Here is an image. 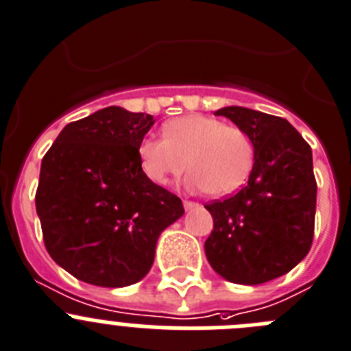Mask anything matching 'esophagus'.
Here are the masks:
<instances>
[{
  "instance_id": "34e87169",
  "label": "esophagus",
  "mask_w": 351,
  "mask_h": 351,
  "mask_svg": "<svg viewBox=\"0 0 351 351\" xmlns=\"http://www.w3.org/2000/svg\"><path fill=\"white\" fill-rule=\"evenodd\" d=\"M197 202H194V201H183V208L186 209V211H189V209H194V208H197Z\"/></svg>"
}]
</instances>
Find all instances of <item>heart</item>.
<instances>
[{
	"instance_id": "obj_1",
	"label": "heart",
	"mask_w": 351,
	"mask_h": 351,
	"mask_svg": "<svg viewBox=\"0 0 351 351\" xmlns=\"http://www.w3.org/2000/svg\"><path fill=\"white\" fill-rule=\"evenodd\" d=\"M165 138L147 136L138 143L143 175L156 185H168L189 166L186 189L213 197L234 194L253 169L254 147L242 128L204 114L168 121Z\"/></svg>"
}]
</instances>
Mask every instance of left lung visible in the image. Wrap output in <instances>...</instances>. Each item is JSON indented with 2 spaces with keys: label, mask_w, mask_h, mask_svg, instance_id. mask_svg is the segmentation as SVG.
<instances>
[{
  "label": "left lung",
  "mask_w": 351,
  "mask_h": 351,
  "mask_svg": "<svg viewBox=\"0 0 351 351\" xmlns=\"http://www.w3.org/2000/svg\"><path fill=\"white\" fill-rule=\"evenodd\" d=\"M215 114L250 135L254 165L237 194L204 206L213 216L206 258L223 279L256 286L293 270L312 247V149L282 117L235 106Z\"/></svg>",
  "instance_id": "8db88e82"
}]
</instances>
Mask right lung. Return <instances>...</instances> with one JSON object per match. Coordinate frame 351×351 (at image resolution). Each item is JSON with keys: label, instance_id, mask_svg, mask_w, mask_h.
Here are the masks:
<instances>
[{"label": "right lung", "instance_id": "obj_1", "mask_svg": "<svg viewBox=\"0 0 351 351\" xmlns=\"http://www.w3.org/2000/svg\"><path fill=\"white\" fill-rule=\"evenodd\" d=\"M150 114L106 107L69 123L41 160L36 211L47 251L83 282L124 287L154 263L182 201L143 175L138 143Z\"/></svg>", "mask_w": 351, "mask_h": 351}]
</instances>
